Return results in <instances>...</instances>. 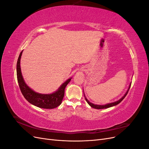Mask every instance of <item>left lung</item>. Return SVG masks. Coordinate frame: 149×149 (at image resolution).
Listing matches in <instances>:
<instances>
[{
  "instance_id": "obj_1",
  "label": "left lung",
  "mask_w": 149,
  "mask_h": 149,
  "mask_svg": "<svg viewBox=\"0 0 149 149\" xmlns=\"http://www.w3.org/2000/svg\"><path fill=\"white\" fill-rule=\"evenodd\" d=\"M130 86H131V83L130 84L127 92L125 93V94H124V95L123 97H122L119 100L117 101H116V102H111V103L107 104H105V105H97V104H93V103H91V102H90L87 100V98L85 97V96H84V97H85L86 101V102L88 103V104H89L90 106H91V107L94 108V109H106V108H109V107H112V106H114L118 105V104H119L122 101H123V100H124V97L126 96V95H127V93H128V92H129V89H130Z\"/></svg>"
}]
</instances>
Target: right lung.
<instances>
[{"instance_id":"1","label":"right lung","mask_w":149,"mask_h":149,"mask_svg":"<svg viewBox=\"0 0 149 149\" xmlns=\"http://www.w3.org/2000/svg\"><path fill=\"white\" fill-rule=\"evenodd\" d=\"M23 51L20 53L17 63V76L20 91L24 97L30 104L43 109H53L60 106L65 95V89L71 79L69 78L63 83L56 91L52 94H45L35 92L30 88L23 78L20 68V59Z\"/></svg>"}]
</instances>
